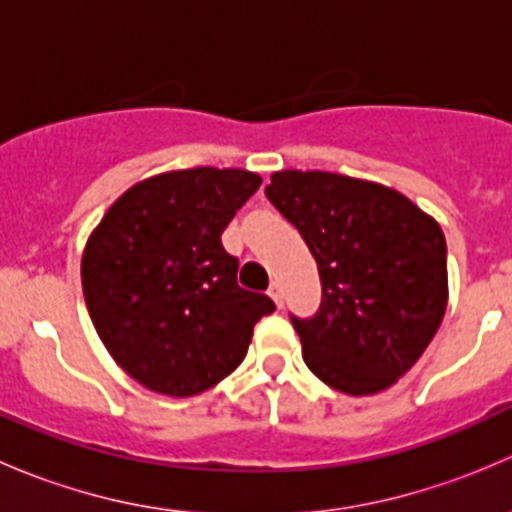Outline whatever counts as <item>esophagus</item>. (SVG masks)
<instances>
[{
  "mask_svg": "<svg viewBox=\"0 0 512 512\" xmlns=\"http://www.w3.org/2000/svg\"><path fill=\"white\" fill-rule=\"evenodd\" d=\"M267 294H270L272 302H275L277 307L282 309V304H285V297H282V287L280 285H270V289H267Z\"/></svg>",
  "mask_w": 512,
  "mask_h": 512,
  "instance_id": "esophagus-1",
  "label": "esophagus"
}]
</instances>
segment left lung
I'll return each mask as SVG.
<instances>
[{"label": "left lung", "mask_w": 512, "mask_h": 512, "mask_svg": "<svg viewBox=\"0 0 512 512\" xmlns=\"http://www.w3.org/2000/svg\"><path fill=\"white\" fill-rule=\"evenodd\" d=\"M265 195L319 267L317 314L292 317L304 364L349 396L389 389L446 314L441 225L399 190L324 170L272 173Z\"/></svg>", "instance_id": "left-lung-1"}]
</instances>
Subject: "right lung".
Listing matches in <instances>:
<instances>
[{"label":"right lung","instance_id":"1","mask_svg":"<svg viewBox=\"0 0 512 512\" xmlns=\"http://www.w3.org/2000/svg\"><path fill=\"white\" fill-rule=\"evenodd\" d=\"M262 178L190 168L128 188L91 232L81 285L98 337L128 376L165 396H195L240 366L252 329L275 312L237 285L220 235Z\"/></svg>","mask_w":512,"mask_h":512}]
</instances>
